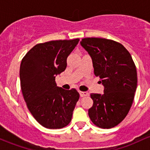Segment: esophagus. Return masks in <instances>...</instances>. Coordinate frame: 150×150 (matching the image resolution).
Instances as JSON below:
<instances>
[{
    "mask_svg": "<svg viewBox=\"0 0 150 150\" xmlns=\"http://www.w3.org/2000/svg\"><path fill=\"white\" fill-rule=\"evenodd\" d=\"M79 93H80V95L81 97H85V96H89V93L87 92H82V91H80Z\"/></svg>",
    "mask_w": 150,
    "mask_h": 150,
    "instance_id": "esophagus-1",
    "label": "esophagus"
}]
</instances>
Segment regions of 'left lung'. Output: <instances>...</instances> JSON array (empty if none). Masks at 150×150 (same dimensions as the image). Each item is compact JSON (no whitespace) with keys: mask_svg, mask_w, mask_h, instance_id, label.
<instances>
[{"mask_svg":"<svg viewBox=\"0 0 150 150\" xmlns=\"http://www.w3.org/2000/svg\"><path fill=\"white\" fill-rule=\"evenodd\" d=\"M81 45L90 55L94 75L99 77L104 93L90 94L88 114L97 127L113 128L127 116L137 88L136 66L128 51L120 43L104 38H84Z\"/></svg>","mask_w":150,"mask_h":150,"instance_id":"left-lung-1","label":"left lung"}]
</instances>
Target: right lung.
<instances>
[{
  "label": "right lung",
  "instance_id": "obj_1",
  "mask_svg": "<svg viewBox=\"0 0 150 150\" xmlns=\"http://www.w3.org/2000/svg\"><path fill=\"white\" fill-rule=\"evenodd\" d=\"M80 39L40 43L22 58L20 69L21 89L29 111L49 129H60L71 121L80 98L75 89L57 87L56 76L65 70L67 58Z\"/></svg>",
  "mask_w": 150,
  "mask_h": 150
}]
</instances>
